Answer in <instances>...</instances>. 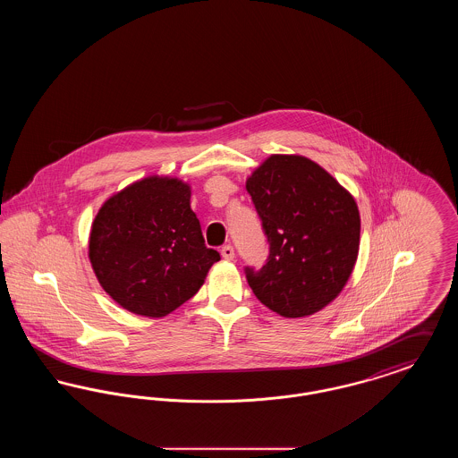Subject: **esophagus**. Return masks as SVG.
Listing matches in <instances>:
<instances>
[{"mask_svg": "<svg viewBox=\"0 0 458 458\" xmlns=\"http://www.w3.org/2000/svg\"><path fill=\"white\" fill-rule=\"evenodd\" d=\"M221 256H223V259L232 261V259L235 258V250H233V247H232V245H225V247L221 249Z\"/></svg>", "mask_w": 458, "mask_h": 458, "instance_id": "esophagus-1", "label": "esophagus"}]
</instances>
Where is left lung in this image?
I'll return each instance as SVG.
<instances>
[{
  "label": "left lung",
  "mask_w": 458,
  "mask_h": 458,
  "mask_svg": "<svg viewBox=\"0 0 458 458\" xmlns=\"http://www.w3.org/2000/svg\"><path fill=\"white\" fill-rule=\"evenodd\" d=\"M245 189L262 219L269 258L247 282L284 318H305L333 302L359 256L360 215L353 196L323 166L299 154H271Z\"/></svg>",
  "instance_id": "left-lung-1"
}]
</instances>
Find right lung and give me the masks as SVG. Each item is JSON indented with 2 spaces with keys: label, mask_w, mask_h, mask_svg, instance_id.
Masks as SVG:
<instances>
[{
  "label": "right lung",
  "mask_w": 458,
  "mask_h": 458,
  "mask_svg": "<svg viewBox=\"0 0 458 458\" xmlns=\"http://www.w3.org/2000/svg\"><path fill=\"white\" fill-rule=\"evenodd\" d=\"M191 185L151 174L108 197L89 235V261L103 290L129 312L165 318L199 292L219 254L208 249Z\"/></svg>",
  "instance_id": "add662e5"
}]
</instances>
